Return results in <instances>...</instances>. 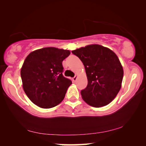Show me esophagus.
I'll return each instance as SVG.
<instances>
[{
	"label": "esophagus",
	"mask_w": 146,
	"mask_h": 146,
	"mask_svg": "<svg viewBox=\"0 0 146 146\" xmlns=\"http://www.w3.org/2000/svg\"><path fill=\"white\" fill-rule=\"evenodd\" d=\"M77 75H76L75 76V77H73V78H72V80H73V82H76V80H77Z\"/></svg>",
	"instance_id": "34e87169"
}]
</instances>
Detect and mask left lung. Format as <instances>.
Segmentation results:
<instances>
[{"instance_id": "left-lung-1", "label": "left lung", "mask_w": 146, "mask_h": 146, "mask_svg": "<svg viewBox=\"0 0 146 146\" xmlns=\"http://www.w3.org/2000/svg\"><path fill=\"white\" fill-rule=\"evenodd\" d=\"M84 64L88 85L81 90L86 103L94 107L107 105L118 94L123 80V68L117 55L103 46L90 45L72 50Z\"/></svg>"}]
</instances>
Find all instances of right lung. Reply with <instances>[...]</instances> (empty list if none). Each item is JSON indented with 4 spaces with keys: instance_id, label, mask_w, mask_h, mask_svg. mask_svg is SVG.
<instances>
[{
    "instance_id": "add662e5",
    "label": "right lung",
    "mask_w": 146,
    "mask_h": 146,
    "mask_svg": "<svg viewBox=\"0 0 146 146\" xmlns=\"http://www.w3.org/2000/svg\"><path fill=\"white\" fill-rule=\"evenodd\" d=\"M70 54L68 50L46 47L28 55L21 70L23 90L32 103L43 108L60 103L72 84L64 77L62 62Z\"/></svg>"
}]
</instances>
